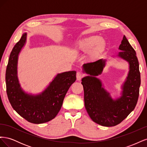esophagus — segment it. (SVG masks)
<instances>
[{"label": "esophagus", "mask_w": 147, "mask_h": 147, "mask_svg": "<svg viewBox=\"0 0 147 147\" xmlns=\"http://www.w3.org/2000/svg\"><path fill=\"white\" fill-rule=\"evenodd\" d=\"M84 75L82 72H78L77 73V80H82V78L84 77Z\"/></svg>", "instance_id": "1"}]
</instances>
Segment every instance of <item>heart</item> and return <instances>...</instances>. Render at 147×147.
Listing matches in <instances>:
<instances>
[{
  "label": "heart",
  "instance_id": "1",
  "mask_svg": "<svg viewBox=\"0 0 147 147\" xmlns=\"http://www.w3.org/2000/svg\"><path fill=\"white\" fill-rule=\"evenodd\" d=\"M95 47L96 48L92 53V57H96L100 55L105 48V42L99 36H92L84 39L78 45L79 48L85 52L91 51Z\"/></svg>",
  "mask_w": 147,
  "mask_h": 147
}]
</instances>
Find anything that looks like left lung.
<instances>
[{"label":"left lung","instance_id":"1","mask_svg":"<svg viewBox=\"0 0 147 147\" xmlns=\"http://www.w3.org/2000/svg\"><path fill=\"white\" fill-rule=\"evenodd\" d=\"M118 56L129 62L130 70L124 84L123 95L116 100L112 99L99 80L94 76L101 74L105 61L99 59L83 65L84 72L90 76L82 78L84 106L93 121L101 126H115L121 123L136 107L139 96L140 73L134 49L124 35Z\"/></svg>","mask_w":147,"mask_h":147}]
</instances>
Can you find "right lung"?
I'll list each match as a JSON object with an SVG mask.
<instances>
[{
  "instance_id": "obj_1",
  "label": "right lung",
  "mask_w": 147,
  "mask_h": 147,
  "mask_svg": "<svg viewBox=\"0 0 147 147\" xmlns=\"http://www.w3.org/2000/svg\"><path fill=\"white\" fill-rule=\"evenodd\" d=\"M27 34L22 35L13 47L7 67V94L12 107L28 121L41 124L55 118L61 108L64 97L76 80V72L69 71L57 75L42 94L30 96L21 90L16 76L18 56L26 42Z\"/></svg>"
}]
</instances>
